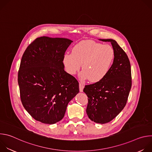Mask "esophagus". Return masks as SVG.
Here are the masks:
<instances>
[{
	"instance_id": "34e87169",
	"label": "esophagus",
	"mask_w": 152,
	"mask_h": 152,
	"mask_svg": "<svg viewBox=\"0 0 152 152\" xmlns=\"http://www.w3.org/2000/svg\"><path fill=\"white\" fill-rule=\"evenodd\" d=\"M83 88H84V85L83 83H82L81 82H80L79 83V90L80 92L83 91Z\"/></svg>"
}]
</instances>
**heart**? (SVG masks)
I'll return each instance as SVG.
<instances>
[{
  "instance_id": "obj_1",
  "label": "heart",
  "mask_w": 152,
  "mask_h": 152,
  "mask_svg": "<svg viewBox=\"0 0 152 152\" xmlns=\"http://www.w3.org/2000/svg\"><path fill=\"white\" fill-rule=\"evenodd\" d=\"M114 58V51L108 45L93 40H83L76 44L72 53H66L63 62L67 72L76 74L82 64V79L96 82L103 79L109 72Z\"/></svg>"
}]
</instances>
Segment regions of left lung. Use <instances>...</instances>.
Listing matches in <instances>:
<instances>
[{
	"label": "left lung",
	"instance_id": "left-lung-1",
	"mask_svg": "<svg viewBox=\"0 0 152 152\" xmlns=\"http://www.w3.org/2000/svg\"><path fill=\"white\" fill-rule=\"evenodd\" d=\"M111 42L114 51V62L109 72L101 80L85 86L88 96L86 112L93 121L104 124L113 120L126 104L132 86L131 67L127 54L112 39H100Z\"/></svg>",
	"mask_w": 152,
	"mask_h": 152
}]
</instances>
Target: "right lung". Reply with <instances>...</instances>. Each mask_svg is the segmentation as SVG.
Returning <instances> with one entry per match:
<instances>
[{"instance_id": "add662e5", "label": "right lung", "mask_w": 152, "mask_h": 152, "mask_svg": "<svg viewBox=\"0 0 152 152\" xmlns=\"http://www.w3.org/2000/svg\"><path fill=\"white\" fill-rule=\"evenodd\" d=\"M73 41L41 37L28 46L18 72L21 102L35 120L52 124L61 120L79 82L64 70L63 57Z\"/></svg>"}]
</instances>
